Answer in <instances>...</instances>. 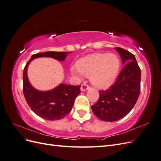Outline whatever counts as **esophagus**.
I'll list each match as a JSON object with an SVG mask.
<instances>
[{"label": "esophagus", "mask_w": 161, "mask_h": 161, "mask_svg": "<svg viewBox=\"0 0 161 161\" xmlns=\"http://www.w3.org/2000/svg\"><path fill=\"white\" fill-rule=\"evenodd\" d=\"M89 89V86H88L86 84H82L81 85V87H80V90L81 91H86Z\"/></svg>", "instance_id": "obj_1"}]
</instances>
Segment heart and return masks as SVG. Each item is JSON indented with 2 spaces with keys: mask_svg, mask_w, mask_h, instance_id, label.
Instances as JSON below:
<instances>
[{
  "mask_svg": "<svg viewBox=\"0 0 161 161\" xmlns=\"http://www.w3.org/2000/svg\"><path fill=\"white\" fill-rule=\"evenodd\" d=\"M120 60L115 53H93L82 58L76 63V68L71 69L72 74L78 77L81 75L90 76L92 85L101 89L108 88L113 85L118 76Z\"/></svg>",
  "mask_w": 161,
  "mask_h": 161,
  "instance_id": "b5f03b06",
  "label": "heart"
}]
</instances>
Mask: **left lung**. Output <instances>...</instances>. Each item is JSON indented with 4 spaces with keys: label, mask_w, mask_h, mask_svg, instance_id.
<instances>
[{
    "label": "left lung",
    "mask_w": 161,
    "mask_h": 161,
    "mask_svg": "<svg viewBox=\"0 0 161 161\" xmlns=\"http://www.w3.org/2000/svg\"><path fill=\"white\" fill-rule=\"evenodd\" d=\"M115 50L119 54L122 64H126L114 85L106 91H100L98 101L91 107L94 114L104 121H115L127 115L140 92L141 70L134 55L121 47Z\"/></svg>",
    "instance_id": "8db88e82"
}]
</instances>
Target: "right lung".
Here are the masks:
<instances>
[{
	"instance_id": "1",
	"label": "right lung",
	"mask_w": 161,
	"mask_h": 161,
	"mask_svg": "<svg viewBox=\"0 0 161 161\" xmlns=\"http://www.w3.org/2000/svg\"><path fill=\"white\" fill-rule=\"evenodd\" d=\"M71 52H47L32 55L23 70V91L27 104L38 116L47 120H58L69 114L74 105L76 97L80 94V86L61 83L53 89L37 90L31 85L27 76V69L36 58H52L64 62Z\"/></svg>"
}]
</instances>
